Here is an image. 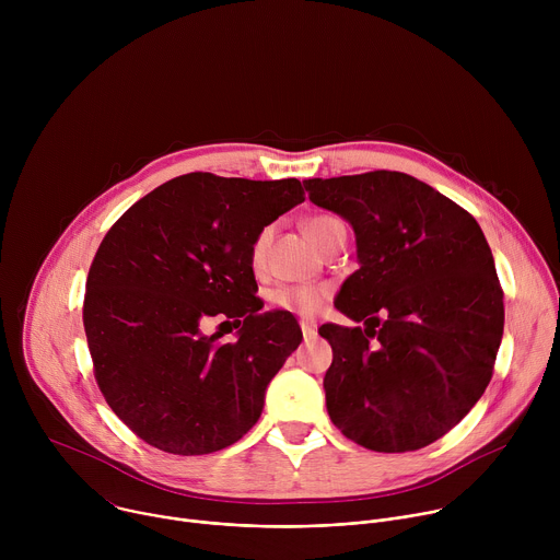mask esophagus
Returning <instances> with one entry per match:
<instances>
[{
    "mask_svg": "<svg viewBox=\"0 0 560 560\" xmlns=\"http://www.w3.org/2000/svg\"><path fill=\"white\" fill-rule=\"evenodd\" d=\"M299 326H301V332H303V337H305V339L316 337V326H314L312 322H301Z\"/></svg>",
    "mask_w": 560,
    "mask_h": 560,
    "instance_id": "1",
    "label": "esophagus"
}]
</instances>
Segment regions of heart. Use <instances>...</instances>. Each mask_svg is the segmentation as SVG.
Segmentation results:
<instances>
[{"mask_svg":"<svg viewBox=\"0 0 560 560\" xmlns=\"http://www.w3.org/2000/svg\"><path fill=\"white\" fill-rule=\"evenodd\" d=\"M339 225H343V223L332 214H314L303 223V230H305L310 242L318 248L326 242L328 234ZM266 244H268V232H261L250 248V259L255 266L261 264ZM328 296H330V290L326 285H285V288H279L272 292V303L285 312L310 318L324 310Z\"/></svg>","mask_w":560,"mask_h":560,"instance_id":"obj_1","label":"heart"}]
</instances>
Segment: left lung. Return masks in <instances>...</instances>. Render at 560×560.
<instances>
[{"mask_svg": "<svg viewBox=\"0 0 560 560\" xmlns=\"http://www.w3.org/2000/svg\"><path fill=\"white\" fill-rule=\"evenodd\" d=\"M312 203L348 219L361 268L324 324L332 346L326 406L350 441L412 452L447 434L483 396L503 337V288L476 219L394 171L303 182Z\"/></svg>", "mask_w": 560, "mask_h": 560, "instance_id": "8db88e82", "label": "left lung"}]
</instances>
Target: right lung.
<instances>
[{"label": "right lung", "mask_w": 560, "mask_h": 560, "mask_svg": "<svg viewBox=\"0 0 560 560\" xmlns=\"http://www.w3.org/2000/svg\"><path fill=\"white\" fill-rule=\"evenodd\" d=\"M305 199L299 179L190 173L154 188L106 232L89 270L84 328L110 410L148 445L195 456L242 439L301 343L285 310L259 312L250 248ZM212 315L234 345L203 338Z\"/></svg>", "instance_id": "right-lung-1"}]
</instances>
